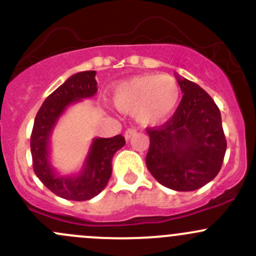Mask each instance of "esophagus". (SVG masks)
<instances>
[{
  "instance_id": "34e87169",
  "label": "esophagus",
  "mask_w": 256,
  "mask_h": 256,
  "mask_svg": "<svg viewBox=\"0 0 256 256\" xmlns=\"http://www.w3.org/2000/svg\"><path fill=\"white\" fill-rule=\"evenodd\" d=\"M134 135H136L135 128H128V130L125 131V138L126 140H130Z\"/></svg>"
}]
</instances>
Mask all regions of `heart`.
<instances>
[{
  "label": "heart",
  "instance_id": "heart-1",
  "mask_svg": "<svg viewBox=\"0 0 256 256\" xmlns=\"http://www.w3.org/2000/svg\"><path fill=\"white\" fill-rule=\"evenodd\" d=\"M180 90L170 76L144 74L118 82L112 100L120 112L132 114L141 125H158L171 118L180 102Z\"/></svg>",
  "mask_w": 256,
  "mask_h": 256
}]
</instances>
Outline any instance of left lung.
Returning <instances> with one entry per match:
<instances>
[{
    "instance_id": "8db88e82",
    "label": "left lung",
    "mask_w": 256,
    "mask_h": 256,
    "mask_svg": "<svg viewBox=\"0 0 256 256\" xmlns=\"http://www.w3.org/2000/svg\"><path fill=\"white\" fill-rule=\"evenodd\" d=\"M176 78L182 100L166 124L147 128L146 166L164 187L190 192L218 174L226 141L220 112L208 92L178 74Z\"/></svg>"
}]
</instances>
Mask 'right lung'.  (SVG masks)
Segmentation results:
<instances>
[{
	"label": "right lung",
	"mask_w": 256,
	"mask_h": 256,
	"mask_svg": "<svg viewBox=\"0 0 256 256\" xmlns=\"http://www.w3.org/2000/svg\"><path fill=\"white\" fill-rule=\"evenodd\" d=\"M95 74V70L80 72L56 88L38 110L30 135V154L36 176L54 194L76 202L92 200L106 187L112 176L114 154L125 144L122 135L94 138L82 171L74 176L56 174L52 166L49 147L52 131L69 105L96 94Z\"/></svg>",
	"instance_id": "right-lung-1"
}]
</instances>
